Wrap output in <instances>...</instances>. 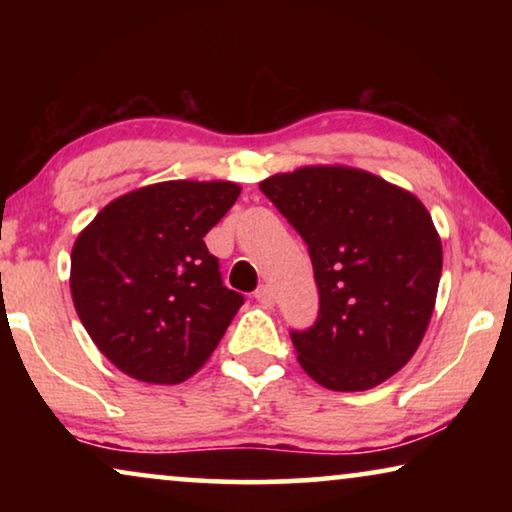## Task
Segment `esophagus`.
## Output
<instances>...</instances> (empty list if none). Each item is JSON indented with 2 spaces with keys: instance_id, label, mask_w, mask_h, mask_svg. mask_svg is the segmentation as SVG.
I'll use <instances>...</instances> for the list:
<instances>
[{
  "instance_id": "obj_1",
  "label": "esophagus",
  "mask_w": 512,
  "mask_h": 512,
  "mask_svg": "<svg viewBox=\"0 0 512 512\" xmlns=\"http://www.w3.org/2000/svg\"><path fill=\"white\" fill-rule=\"evenodd\" d=\"M254 298H256L258 303H261L263 307H272V305H275V296H272V289H270L268 284L258 286V289L254 291Z\"/></svg>"
}]
</instances>
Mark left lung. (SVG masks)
I'll return each mask as SVG.
<instances>
[{"mask_svg":"<svg viewBox=\"0 0 512 512\" xmlns=\"http://www.w3.org/2000/svg\"><path fill=\"white\" fill-rule=\"evenodd\" d=\"M310 251L317 321L291 331L307 375L366 391L398 373L429 326L443 270L431 214L415 195L342 165L300 167L258 184Z\"/></svg>","mask_w":512,"mask_h":512,"instance_id":"left-lung-1","label":"left lung"}]
</instances>
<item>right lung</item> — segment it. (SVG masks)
<instances>
[{
    "label": "right lung",
    "instance_id": "obj_1",
    "mask_svg": "<svg viewBox=\"0 0 512 512\" xmlns=\"http://www.w3.org/2000/svg\"><path fill=\"white\" fill-rule=\"evenodd\" d=\"M237 195L230 181H163L109 202L76 237V314L125 375L179 384L221 342L244 296L223 286L202 237Z\"/></svg>",
    "mask_w": 512,
    "mask_h": 512
}]
</instances>
